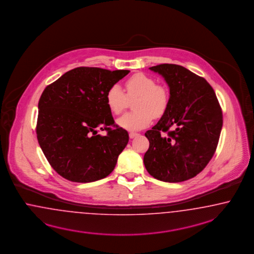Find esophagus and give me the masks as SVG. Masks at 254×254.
I'll return each instance as SVG.
<instances>
[{
	"label": "esophagus",
	"instance_id": "34e87169",
	"mask_svg": "<svg viewBox=\"0 0 254 254\" xmlns=\"http://www.w3.org/2000/svg\"><path fill=\"white\" fill-rule=\"evenodd\" d=\"M138 135H139V134L136 133V132H129V138H130V139H133V138L137 137Z\"/></svg>",
	"mask_w": 254,
	"mask_h": 254
}]
</instances>
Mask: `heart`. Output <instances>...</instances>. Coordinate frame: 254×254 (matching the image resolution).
<instances>
[{
  "label": "heart",
  "mask_w": 254,
  "mask_h": 254,
  "mask_svg": "<svg viewBox=\"0 0 254 254\" xmlns=\"http://www.w3.org/2000/svg\"><path fill=\"white\" fill-rule=\"evenodd\" d=\"M127 94L117 84L112 85L106 93V103L110 112L120 115L130 101L135 112H128L118 119L117 124L127 130H140L147 127L153 116L161 117L169 104V92L163 85L156 84L152 77L137 72L125 82Z\"/></svg>",
  "instance_id": "obj_1"
}]
</instances>
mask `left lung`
<instances>
[{
	"label": "left lung",
	"mask_w": 254,
	"mask_h": 254,
	"mask_svg": "<svg viewBox=\"0 0 254 254\" xmlns=\"http://www.w3.org/2000/svg\"><path fill=\"white\" fill-rule=\"evenodd\" d=\"M149 69L163 75L170 97L163 117L144 134L149 148L143 163L155 179L182 183L213 158L223 125L221 107L211 85L183 66L165 63Z\"/></svg>",
	"instance_id": "1"
}]
</instances>
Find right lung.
Masks as SVG:
<instances>
[{
  "label": "right lung",
  "instance_id": "right-lung-1",
  "mask_svg": "<svg viewBox=\"0 0 254 254\" xmlns=\"http://www.w3.org/2000/svg\"><path fill=\"white\" fill-rule=\"evenodd\" d=\"M128 72L78 67L44 89L39 101L37 138L50 165L64 179L91 183L113 171L129 137L115 125L106 93ZM99 130L107 135L98 134Z\"/></svg>",
  "mask_w": 254,
  "mask_h": 254
}]
</instances>
